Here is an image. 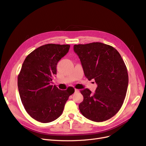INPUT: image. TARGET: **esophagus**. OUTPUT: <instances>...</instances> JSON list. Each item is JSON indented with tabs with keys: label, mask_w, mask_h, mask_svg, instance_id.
Returning <instances> with one entry per match:
<instances>
[{
	"label": "esophagus",
	"mask_w": 146,
	"mask_h": 146,
	"mask_svg": "<svg viewBox=\"0 0 146 146\" xmlns=\"http://www.w3.org/2000/svg\"><path fill=\"white\" fill-rule=\"evenodd\" d=\"M74 92H75V93H78V92H79V90L77 89H75Z\"/></svg>",
	"instance_id": "esophagus-1"
}]
</instances>
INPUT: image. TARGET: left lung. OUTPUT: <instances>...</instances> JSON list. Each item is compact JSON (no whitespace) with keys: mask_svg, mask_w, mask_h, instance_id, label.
<instances>
[{"mask_svg":"<svg viewBox=\"0 0 146 146\" xmlns=\"http://www.w3.org/2000/svg\"><path fill=\"white\" fill-rule=\"evenodd\" d=\"M85 75L98 85L93 95L88 89L80 90L83 101L79 108L83 115L95 122L113 117L124 103L128 85L127 67L118 51L101 42L74 45Z\"/></svg>","mask_w":146,"mask_h":146,"instance_id":"8db88e82","label":"left lung"}]
</instances>
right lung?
Returning a JSON list of instances; mask_svg holds the SVG:
<instances>
[{
	"label": "right lung",
	"mask_w": 146,
	"mask_h": 146,
	"mask_svg": "<svg viewBox=\"0 0 146 146\" xmlns=\"http://www.w3.org/2000/svg\"><path fill=\"white\" fill-rule=\"evenodd\" d=\"M70 45L48 44L37 48L25 59L18 77V87L22 105L33 119L48 123L63 113L68 97L74 89L61 90L50 85L57 74L58 61L68 52Z\"/></svg>",
	"instance_id": "add662e5"
}]
</instances>
